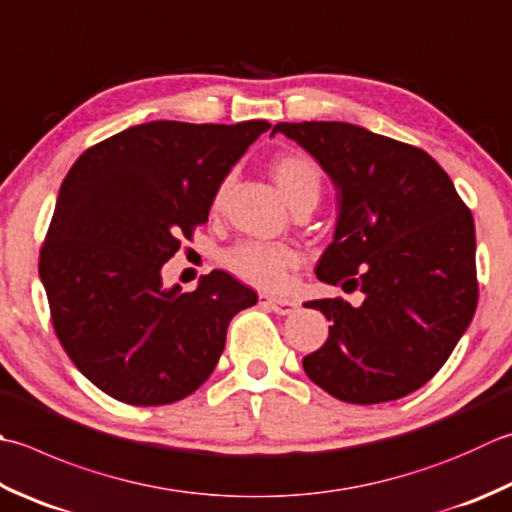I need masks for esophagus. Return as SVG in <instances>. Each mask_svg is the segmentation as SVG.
I'll use <instances>...</instances> for the list:
<instances>
[{"label": "esophagus", "mask_w": 512, "mask_h": 512, "mask_svg": "<svg viewBox=\"0 0 512 512\" xmlns=\"http://www.w3.org/2000/svg\"><path fill=\"white\" fill-rule=\"evenodd\" d=\"M259 304L273 310L277 315H290L297 310V302L295 299L288 297H268V295H259Z\"/></svg>", "instance_id": "esophagus-1"}]
</instances>
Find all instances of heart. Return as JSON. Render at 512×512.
<instances>
[{"instance_id": "b5f03b06", "label": "heart", "mask_w": 512, "mask_h": 512, "mask_svg": "<svg viewBox=\"0 0 512 512\" xmlns=\"http://www.w3.org/2000/svg\"><path fill=\"white\" fill-rule=\"evenodd\" d=\"M273 179L282 190L288 204H293L299 197H319V188H322V173L319 166L304 153H286L279 155L273 162ZM228 190V179H224L213 197V210L224 206ZM224 264L242 277L244 282L259 286V288H277L282 286L284 275L288 268L297 264V253L286 244H273V242H257V239H248V242H239L224 255Z\"/></svg>"}]
</instances>
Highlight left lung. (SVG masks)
Returning a JSON list of instances; mask_svg holds the SVG:
<instances>
[{"label": "left lung", "mask_w": 512, "mask_h": 512, "mask_svg": "<svg viewBox=\"0 0 512 512\" xmlns=\"http://www.w3.org/2000/svg\"><path fill=\"white\" fill-rule=\"evenodd\" d=\"M313 155L337 190L333 242L317 279L359 290L362 304L315 299L328 326L304 357L313 382L348 404L422 388L453 353L477 308L475 222L433 157L344 122L273 128Z\"/></svg>", "instance_id": "left-lung-1"}]
</instances>
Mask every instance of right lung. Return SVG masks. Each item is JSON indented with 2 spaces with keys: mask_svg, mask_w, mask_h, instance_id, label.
<instances>
[{
  "mask_svg": "<svg viewBox=\"0 0 512 512\" xmlns=\"http://www.w3.org/2000/svg\"><path fill=\"white\" fill-rule=\"evenodd\" d=\"M270 128L148 122L90 146L59 188L39 255L57 339L106 395L173 404L202 386L253 288L224 270L193 293L166 288L162 266L208 222L219 184Z\"/></svg>",
  "mask_w": 512,
  "mask_h": 512,
  "instance_id": "add662e5",
  "label": "right lung"
}]
</instances>
